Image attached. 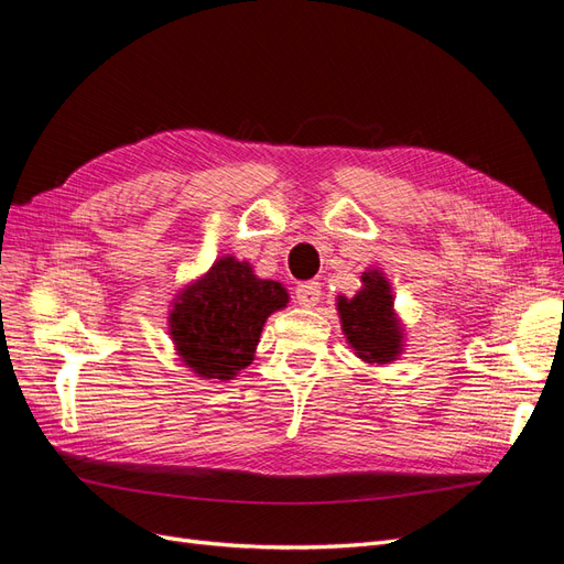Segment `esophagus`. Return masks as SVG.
I'll list each match as a JSON object with an SVG mask.
<instances>
[{"instance_id": "esophagus-1", "label": "esophagus", "mask_w": 564, "mask_h": 564, "mask_svg": "<svg viewBox=\"0 0 564 564\" xmlns=\"http://www.w3.org/2000/svg\"><path fill=\"white\" fill-rule=\"evenodd\" d=\"M319 296H322V286L315 280L301 282L296 286V303L303 305V308H313V305L319 303Z\"/></svg>"}]
</instances>
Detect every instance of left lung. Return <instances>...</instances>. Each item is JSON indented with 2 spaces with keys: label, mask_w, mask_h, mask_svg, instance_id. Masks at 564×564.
<instances>
[{
  "label": "left lung",
  "mask_w": 564,
  "mask_h": 564,
  "mask_svg": "<svg viewBox=\"0 0 564 564\" xmlns=\"http://www.w3.org/2000/svg\"><path fill=\"white\" fill-rule=\"evenodd\" d=\"M362 282V292L352 299H338V315L357 357L365 362L386 365L402 350V329L392 315L390 284L379 270L365 272Z\"/></svg>",
  "instance_id": "8db88e82"
}]
</instances>
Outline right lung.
<instances>
[{"label": "right lung", "instance_id": "1", "mask_svg": "<svg viewBox=\"0 0 564 564\" xmlns=\"http://www.w3.org/2000/svg\"><path fill=\"white\" fill-rule=\"evenodd\" d=\"M286 301L282 284L259 280L249 263L226 256L183 289L169 317V334L195 373L230 381L251 365L263 322Z\"/></svg>", "mask_w": 564, "mask_h": 564}]
</instances>
